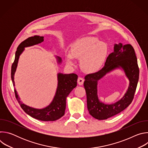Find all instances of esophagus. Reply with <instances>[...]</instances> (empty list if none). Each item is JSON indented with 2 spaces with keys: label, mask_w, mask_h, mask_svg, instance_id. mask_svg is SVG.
Segmentation results:
<instances>
[{
  "label": "esophagus",
  "mask_w": 148,
  "mask_h": 148,
  "mask_svg": "<svg viewBox=\"0 0 148 148\" xmlns=\"http://www.w3.org/2000/svg\"><path fill=\"white\" fill-rule=\"evenodd\" d=\"M84 79L82 77H78V78L77 82H78V84H79V85H80V86L82 85L83 83H84Z\"/></svg>",
  "instance_id": "1"
}]
</instances>
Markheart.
<instances>
[{
	"mask_svg": "<svg viewBox=\"0 0 148 148\" xmlns=\"http://www.w3.org/2000/svg\"><path fill=\"white\" fill-rule=\"evenodd\" d=\"M108 46L94 37H84L76 40L71 48V53L67 55V63L74 66V58L80 60V67L86 73L99 71L106 60Z\"/></svg>",
	"mask_w": 148,
	"mask_h": 148,
	"instance_id": "1",
	"label": "heart"
}]
</instances>
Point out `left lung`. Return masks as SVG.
<instances>
[{"instance_id": "left-lung-1", "label": "left lung", "mask_w": 148, "mask_h": 148, "mask_svg": "<svg viewBox=\"0 0 148 148\" xmlns=\"http://www.w3.org/2000/svg\"><path fill=\"white\" fill-rule=\"evenodd\" d=\"M122 68L129 79V88L118 101L106 104L100 101L97 97V81L107 73ZM139 70L135 50L131 45L115 44L114 51L107 57L104 67L97 73L85 77L84 86L87 94V108L90 114L98 120L107 119L127 108L132 102L139 80Z\"/></svg>"}]
</instances>
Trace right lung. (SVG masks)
<instances>
[{
  "mask_svg": "<svg viewBox=\"0 0 148 148\" xmlns=\"http://www.w3.org/2000/svg\"><path fill=\"white\" fill-rule=\"evenodd\" d=\"M44 41V37L34 36L29 37L24 40L18 46L15 54L14 61L12 66L11 69V78L13 85L14 87V76L17 67L19 57L25 50V48L38 45ZM57 62L58 64L61 62V57H56ZM78 75L75 74H63L58 73L57 79L58 84L56 92L54 98L51 102L46 108L42 109H37L30 107L23 103L20 100V98L17 95L16 89L14 93L16 99L20 104L21 108L28 115L32 117L43 121H54L60 119L64 115L66 99L71 91L77 86Z\"/></svg>",
  "mask_w": 148,
  "mask_h": 148,
  "instance_id": "right-lung-1",
  "label": "right lung"
}]
</instances>
